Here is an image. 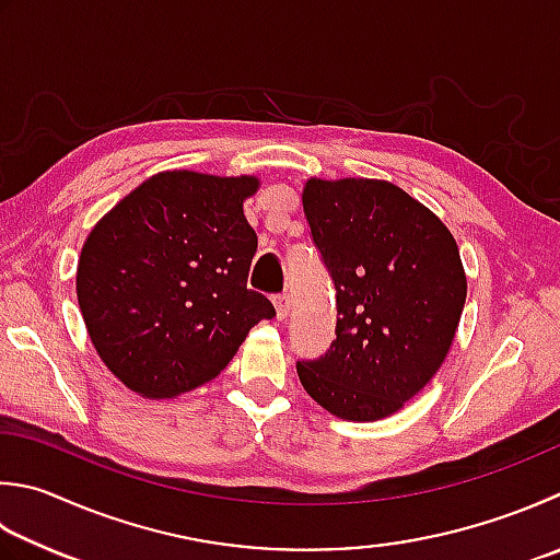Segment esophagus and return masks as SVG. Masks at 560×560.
Segmentation results:
<instances>
[{
    "instance_id": "obj_1",
    "label": "esophagus",
    "mask_w": 560,
    "mask_h": 560,
    "mask_svg": "<svg viewBox=\"0 0 560 560\" xmlns=\"http://www.w3.org/2000/svg\"><path fill=\"white\" fill-rule=\"evenodd\" d=\"M272 304H276L278 319L280 322L288 319V314H290V298H288V294H276V298H272Z\"/></svg>"
}]
</instances>
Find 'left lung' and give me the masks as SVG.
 <instances>
[{
	"instance_id": "1",
	"label": "left lung",
	"mask_w": 560,
	"mask_h": 560,
	"mask_svg": "<svg viewBox=\"0 0 560 560\" xmlns=\"http://www.w3.org/2000/svg\"><path fill=\"white\" fill-rule=\"evenodd\" d=\"M302 207L339 319L331 351L298 363L300 383L339 419L393 417L439 373L456 339L468 294L456 238L387 180L310 177Z\"/></svg>"
}]
</instances>
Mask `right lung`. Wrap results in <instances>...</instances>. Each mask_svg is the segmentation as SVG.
<instances>
[{"label":"right lung","mask_w":560,"mask_h":560,"mask_svg":"<svg viewBox=\"0 0 560 560\" xmlns=\"http://www.w3.org/2000/svg\"><path fill=\"white\" fill-rule=\"evenodd\" d=\"M258 175L163 171L84 238L75 292L102 363L131 393L173 399L214 380L248 331L272 319L246 288L258 250L244 202Z\"/></svg>","instance_id":"add662e5"}]
</instances>
